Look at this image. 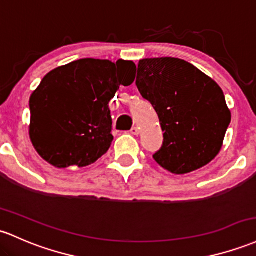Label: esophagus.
Listing matches in <instances>:
<instances>
[{"instance_id": "34e87169", "label": "esophagus", "mask_w": 256, "mask_h": 256, "mask_svg": "<svg viewBox=\"0 0 256 256\" xmlns=\"http://www.w3.org/2000/svg\"><path fill=\"white\" fill-rule=\"evenodd\" d=\"M130 132L132 134H134V136H138V134H140V128H131Z\"/></svg>"}]
</instances>
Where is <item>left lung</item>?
<instances>
[{
  "instance_id": "obj_1",
  "label": "left lung",
  "mask_w": 256,
  "mask_h": 256,
  "mask_svg": "<svg viewBox=\"0 0 256 256\" xmlns=\"http://www.w3.org/2000/svg\"><path fill=\"white\" fill-rule=\"evenodd\" d=\"M136 85L164 131L162 147L153 156L160 166L184 175L215 159L231 112L212 78L178 58H146L138 63Z\"/></svg>"
}]
</instances>
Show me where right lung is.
I'll list each match as a JSON object with an SVG mask.
<instances>
[{
  "label": "right lung",
  "instance_id": "1",
  "mask_svg": "<svg viewBox=\"0 0 256 256\" xmlns=\"http://www.w3.org/2000/svg\"><path fill=\"white\" fill-rule=\"evenodd\" d=\"M132 60L85 58L50 72L30 96L29 136L38 156L60 169L94 164L113 141L109 102L134 82Z\"/></svg>",
  "mask_w": 256,
  "mask_h": 256
}]
</instances>
